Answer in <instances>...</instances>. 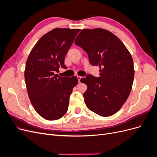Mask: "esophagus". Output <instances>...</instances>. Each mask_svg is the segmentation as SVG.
<instances>
[{
    "mask_svg": "<svg viewBox=\"0 0 157 157\" xmlns=\"http://www.w3.org/2000/svg\"><path fill=\"white\" fill-rule=\"evenodd\" d=\"M77 78H78V83H80L81 82V79L82 78V77H80V76H77Z\"/></svg>",
    "mask_w": 157,
    "mask_h": 157,
    "instance_id": "obj_1",
    "label": "esophagus"
}]
</instances>
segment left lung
Instances as JSON below:
<instances>
[{"instance_id":"obj_1","label":"left lung","mask_w":157,"mask_h":157,"mask_svg":"<svg viewBox=\"0 0 157 157\" xmlns=\"http://www.w3.org/2000/svg\"><path fill=\"white\" fill-rule=\"evenodd\" d=\"M75 43L86 52L90 63L99 66V77L87 75L84 101L90 111L101 117L114 115L131 92L134 69L132 56L117 36L105 29H83Z\"/></svg>"}]
</instances>
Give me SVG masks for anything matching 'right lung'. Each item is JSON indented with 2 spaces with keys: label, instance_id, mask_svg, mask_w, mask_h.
<instances>
[{
  "label": "right lung",
  "instance_id": "1",
  "mask_svg": "<svg viewBox=\"0 0 157 157\" xmlns=\"http://www.w3.org/2000/svg\"><path fill=\"white\" fill-rule=\"evenodd\" d=\"M80 31L78 29L56 28L42 36L28 57L25 80L32 105L39 115L55 121L67 113L70 95L77 84L76 77L55 74L65 68V57Z\"/></svg>",
  "mask_w": 157,
  "mask_h": 157
}]
</instances>
